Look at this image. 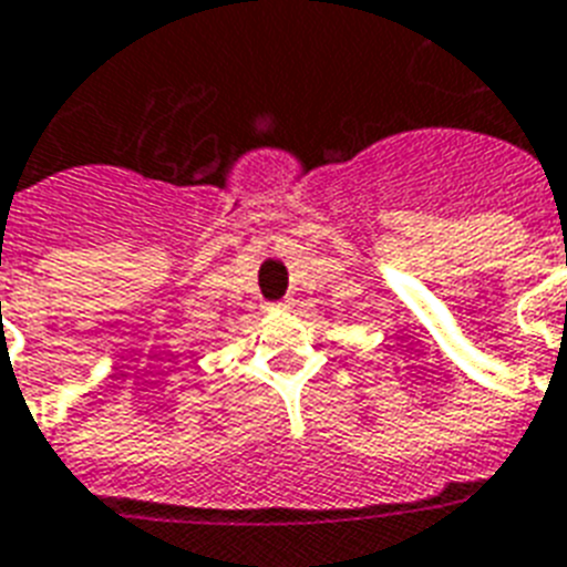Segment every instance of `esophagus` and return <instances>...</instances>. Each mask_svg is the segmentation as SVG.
<instances>
[{"label":"esophagus","instance_id":"1","mask_svg":"<svg viewBox=\"0 0 567 567\" xmlns=\"http://www.w3.org/2000/svg\"><path fill=\"white\" fill-rule=\"evenodd\" d=\"M276 306H279V308H291V306H293V299H291V297H285L282 302H276Z\"/></svg>","mask_w":567,"mask_h":567}]
</instances>
